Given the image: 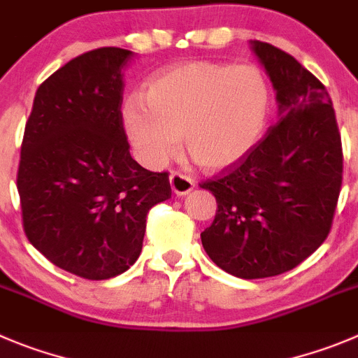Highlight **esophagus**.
Segmentation results:
<instances>
[{
	"instance_id": "1",
	"label": "esophagus",
	"mask_w": 358,
	"mask_h": 358,
	"mask_svg": "<svg viewBox=\"0 0 358 358\" xmlns=\"http://www.w3.org/2000/svg\"><path fill=\"white\" fill-rule=\"evenodd\" d=\"M169 185H171V190L176 196H185L189 194L190 190L194 189V182H192L189 176L182 175V173L178 171L169 175Z\"/></svg>"
}]
</instances>
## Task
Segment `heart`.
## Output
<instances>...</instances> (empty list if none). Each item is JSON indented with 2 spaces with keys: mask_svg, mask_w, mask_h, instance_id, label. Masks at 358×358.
Listing matches in <instances>:
<instances>
[{
  "mask_svg": "<svg viewBox=\"0 0 358 358\" xmlns=\"http://www.w3.org/2000/svg\"><path fill=\"white\" fill-rule=\"evenodd\" d=\"M272 106V93L255 65L187 62L157 73L145 99L122 106V125L134 155L146 168H160L178 150L180 136L206 171L242 162L258 145Z\"/></svg>",
  "mask_w": 358,
  "mask_h": 358,
  "instance_id": "1",
  "label": "heart"
}]
</instances>
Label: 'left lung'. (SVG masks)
<instances>
[{
  "label": "left lung",
  "instance_id": "1",
  "mask_svg": "<svg viewBox=\"0 0 358 358\" xmlns=\"http://www.w3.org/2000/svg\"><path fill=\"white\" fill-rule=\"evenodd\" d=\"M275 90L279 122L252 152L199 183L217 199L201 233L206 255L242 279L285 273L329 236L343 183V148L329 92L292 55L250 40Z\"/></svg>",
  "mask_w": 358,
  "mask_h": 358
}]
</instances>
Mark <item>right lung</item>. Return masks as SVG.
I'll list each match as a JSON object with an SVG mask.
<instances>
[{
  "instance_id": "right-lung-1",
  "label": "right lung",
  "mask_w": 358,
  "mask_h": 358,
  "mask_svg": "<svg viewBox=\"0 0 358 358\" xmlns=\"http://www.w3.org/2000/svg\"><path fill=\"white\" fill-rule=\"evenodd\" d=\"M132 56L100 48L70 59L38 86L22 138L26 236L52 265L90 280L136 263L150 208L171 198L168 173L141 168L123 132L122 70Z\"/></svg>"
}]
</instances>
